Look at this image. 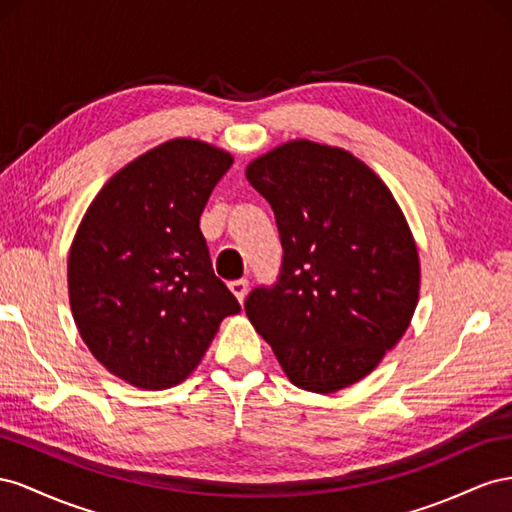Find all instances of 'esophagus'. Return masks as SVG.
I'll list each match as a JSON object with an SVG mask.
<instances>
[{
	"mask_svg": "<svg viewBox=\"0 0 512 512\" xmlns=\"http://www.w3.org/2000/svg\"><path fill=\"white\" fill-rule=\"evenodd\" d=\"M229 289H231V294L242 302V300L246 298V294H248V281H246V279L231 281V283H229Z\"/></svg>",
	"mask_w": 512,
	"mask_h": 512,
	"instance_id": "34e87169",
	"label": "esophagus"
}]
</instances>
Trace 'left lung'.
<instances>
[{
	"label": "left lung",
	"instance_id": "8db88e82",
	"mask_svg": "<svg viewBox=\"0 0 512 512\" xmlns=\"http://www.w3.org/2000/svg\"><path fill=\"white\" fill-rule=\"evenodd\" d=\"M281 233L279 281L244 311L289 382L330 394L367 377L418 304L414 236L382 178L343 148L287 141L246 167Z\"/></svg>",
	"mask_w": 512,
	"mask_h": 512
}]
</instances>
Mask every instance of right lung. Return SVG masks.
I'll return each instance as SVG.
<instances>
[{"label": "right lung", "instance_id": "obj_1", "mask_svg": "<svg viewBox=\"0 0 512 512\" xmlns=\"http://www.w3.org/2000/svg\"><path fill=\"white\" fill-rule=\"evenodd\" d=\"M231 163L206 141H165L111 175L81 218L68 253L72 317L92 356L130 386L182 384L240 313L199 229Z\"/></svg>", "mask_w": 512, "mask_h": 512}]
</instances>
